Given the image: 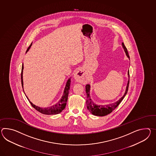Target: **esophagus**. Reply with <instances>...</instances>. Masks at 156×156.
<instances>
[{
  "label": "esophagus",
  "mask_w": 156,
  "mask_h": 156,
  "mask_svg": "<svg viewBox=\"0 0 156 156\" xmlns=\"http://www.w3.org/2000/svg\"><path fill=\"white\" fill-rule=\"evenodd\" d=\"M74 78L78 82H83L85 80V75L82 70H78L74 74Z\"/></svg>",
  "instance_id": "esophagus-1"
}]
</instances>
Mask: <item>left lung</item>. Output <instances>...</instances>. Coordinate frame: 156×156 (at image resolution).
<instances>
[{"label":"left lung","instance_id":"8db88e82","mask_svg":"<svg viewBox=\"0 0 156 156\" xmlns=\"http://www.w3.org/2000/svg\"><path fill=\"white\" fill-rule=\"evenodd\" d=\"M122 46L125 50L126 54L127 56L129 58V53L127 52V50L125 46L124 45V43H122ZM128 75L129 76V80L128 81V83L127 84L126 87V90L125 93L123 97H122L121 99L118 100L117 102L113 103L110 105H104V106H101V105H97L95 104L94 103L92 102L91 99L90 98V84H87L86 86V92L87 94V100H86V104H87V107L88 110L90 111V112L95 115H98V116H104L108 114H110V113L112 112L113 110H114L117 106L119 105V104L121 103L122 100L125 98L126 95L127 94L128 89H129V70L128 72Z\"/></svg>","mask_w":156,"mask_h":156}]
</instances>
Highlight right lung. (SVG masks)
<instances>
[{
	"label": "right lung",
	"mask_w": 156,
	"mask_h": 156,
	"mask_svg": "<svg viewBox=\"0 0 156 156\" xmlns=\"http://www.w3.org/2000/svg\"><path fill=\"white\" fill-rule=\"evenodd\" d=\"M32 43H31L30 46L28 47L27 49V52L30 49ZM23 65L22 66V70H21V84H22V87L23 88ZM71 78H70L66 84V87L65 88L64 92V94L62 95L61 100L58 102V103L53 106L48 107V108H40L39 106H36L34 105L33 103L30 102V101L28 99L30 103L31 106H33L35 109L38 111L39 112L41 113L42 114H47V115H52V114H56L60 113L62 110H64L65 108V106L66 105V103L68 101V97L69 92V89H70V81H71Z\"/></svg>",
	"instance_id": "right-lung-1"
}]
</instances>
